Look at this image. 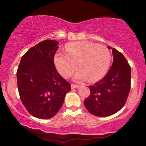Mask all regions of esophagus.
<instances>
[{"mask_svg": "<svg viewBox=\"0 0 146 146\" xmlns=\"http://www.w3.org/2000/svg\"><path fill=\"white\" fill-rule=\"evenodd\" d=\"M71 87L72 89H74V88H78L79 86H78V85H77V84H71Z\"/></svg>", "mask_w": 146, "mask_h": 146, "instance_id": "obj_1", "label": "esophagus"}]
</instances>
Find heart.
<instances>
[{"mask_svg": "<svg viewBox=\"0 0 146 146\" xmlns=\"http://www.w3.org/2000/svg\"><path fill=\"white\" fill-rule=\"evenodd\" d=\"M111 53L106 46L90 42H74L65 48V53H57L54 56L55 66L62 76H71L77 68L75 81L81 82L88 78L97 81L103 78L109 69Z\"/></svg>", "mask_w": 146, "mask_h": 146, "instance_id": "b5f03b06", "label": "heart"}]
</instances>
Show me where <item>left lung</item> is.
Returning a JSON list of instances; mask_svg holds the SVG:
<instances>
[{"mask_svg":"<svg viewBox=\"0 0 146 146\" xmlns=\"http://www.w3.org/2000/svg\"><path fill=\"white\" fill-rule=\"evenodd\" d=\"M112 51L114 58L109 71L100 81L89 86L90 94L84 101L88 112L98 117L110 116L121 110L130 90V66L121 53L114 48Z\"/></svg>","mask_w":146,"mask_h":146,"instance_id":"8db88e82","label":"left lung"}]
</instances>
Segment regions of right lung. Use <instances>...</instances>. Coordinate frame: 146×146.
Wrapping results in <instances>:
<instances>
[{
    "label": "right lung",
    "instance_id": "right-lung-1",
    "mask_svg": "<svg viewBox=\"0 0 146 146\" xmlns=\"http://www.w3.org/2000/svg\"><path fill=\"white\" fill-rule=\"evenodd\" d=\"M59 42L46 40L22 57L18 67V89L21 102L33 117L50 119L58 113L71 84L57 71L55 53Z\"/></svg>",
    "mask_w": 146,
    "mask_h": 146
}]
</instances>
